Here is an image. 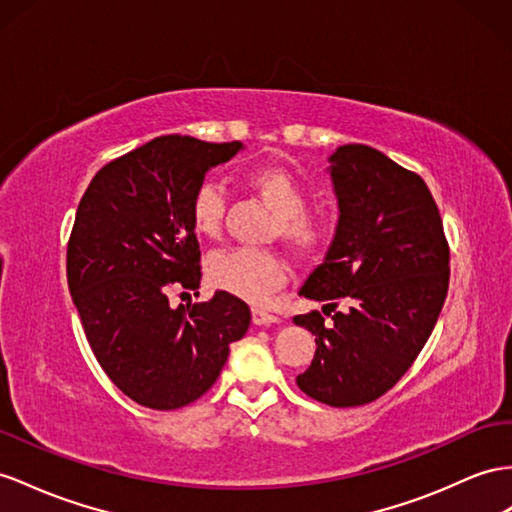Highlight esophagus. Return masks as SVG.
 Segmentation results:
<instances>
[{"instance_id": "1", "label": "esophagus", "mask_w": 512, "mask_h": 512, "mask_svg": "<svg viewBox=\"0 0 512 512\" xmlns=\"http://www.w3.org/2000/svg\"><path fill=\"white\" fill-rule=\"evenodd\" d=\"M279 318L272 316V313L264 311V309H253V324L257 326H268V324H277Z\"/></svg>"}]
</instances>
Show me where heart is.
Returning a JSON list of instances; mask_svg holds the SVG:
<instances>
[{"label": "heart", "instance_id": "heart-1", "mask_svg": "<svg viewBox=\"0 0 512 512\" xmlns=\"http://www.w3.org/2000/svg\"><path fill=\"white\" fill-rule=\"evenodd\" d=\"M251 188L270 212L277 216L274 235L300 257H318L333 242V222L309 212V192L292 173L277 166L253 168L246 175ZM225 218V196L214 181H203L190 199L192 227L205 238H216ZM207 279L233 296L248 303L264 300L285 285V261L272 251L259 248H225L207 257Z\"/></svg>", "mask_w": 512, "mask_h": 512}]
</instances>
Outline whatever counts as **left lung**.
Here are the masks:
<instances>
[{
  "instance_id": "obj_1",
  "label": "left lung",
  "mask_w": 512,
  "mask_h": 512,
  "mask_svg": "<svg viewBox=\"0 0 512 512\" xmlns=\"http://www.w3.org/2000/svg\"><path fill=\"white\" fill-rule=\"evenodd\" d=\"M339 199L335 240L300 296L326 303L294 322L316 335V355L296 376L309 398L361 406L409 372L435 329L450 283V246L424 179L365 144L331 155ZM339 302L349 309L337 312Z\"/></svg>"
}]
</instances>
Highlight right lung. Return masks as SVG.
I'll return each instance as SVG.
<instances>
[{"label": "right lung", "mask_w": 512, "mask_h": 512, "mask_svg": "<svg viewBox=\"0 0 512 512\" xmlns=\"http://www.w3.org/2000/svg\"><path fill=\"white\" fill-rule=\"evenodd\" d=\"M242 142L160 136L108 162L77 205L67 279L103 372L127 398L175 411L216 383L251 309L229 292L170 307V290H196L201 251L190 199L207 170Z\"/></svg>", "instance_id": "right-lung-1"}]
</instances>
